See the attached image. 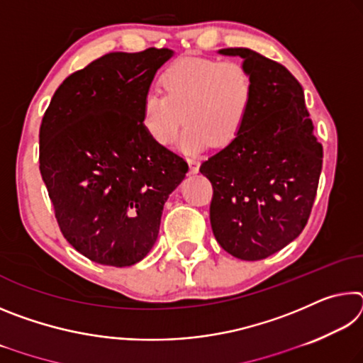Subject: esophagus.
<instances>
[{
	"instance_id": "esophagus-1",
	"label": "esophagus",
	"mask_w": 363,
	"mask_h": 363,
	"mask_svg": "<svg viewBox=\"0 0 363 363\" xmlns=\"http://www.w3.org/2000/svg\"><path fill=\"white\" fill-rule=\"evenodd\" d=\"M187 163H189L190 173H192V174L199 173V169H200V162H199V160H196V158H187Z\"/></svg>"
}]
</instances>
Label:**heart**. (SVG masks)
<instances>
[{"label":"heart","instance_id":"1","mask_svg":"<svg viewBox=\"0 0 363 363\" xmlns=\"http://www.w3.org/2000/svg\"><path fill=\"white\" fill-rule=\"evenodd\" d=\"M163 94L147 93L140 123L153 143L173 144L181 123H187L179 150L195 153L208 144L224 145L237 136L251 108L255 83L238 60L181 57L160 75Z\"/></svg>","mask_w":363,"mask_h":363}]
</instances>
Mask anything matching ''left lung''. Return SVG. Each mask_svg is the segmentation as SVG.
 I'll list each match as a JSON object with an SVG mask.
<instances>
[{
    "label": "left lung",
    "mask_w": 363,
    "mask_h": 363,
    "mask_svg": "<svg viewBox=\"0 0 363 363\" xmlns=\"http://www.w3.org/2000/svg\"><path fill=\"white\" fill-rule=\"evenodd\" d=\"M238 56L255 83L242 130L201 163L210 179V220L218 243L243 261L264 259L293 242L307 224L322 171L303 86L284 65L248 48L219 49Z\"/></svg>",
    "instance_id": "obj_1"
}]
</instances>
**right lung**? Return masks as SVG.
Returning a JSON list of instances; mask_svg holds the SVG:
<instances>
[{"instance_id": "right-lung-1", "label": "right lung", "mask_w": 363, "mask_h": 363, "mask_svg": "<svg viewBox=\"0 0 363 363\" xmlns=\"http://www.w3.org/2000/svg\"><path fill=\"white\" fill-rule=\"evenodd\" d=\"M168 48L110 52L72 73L40 128V171L60 230L104 266L144 259L187 163L147 136L140 104Z\"/></svg>"}]
</instances>
